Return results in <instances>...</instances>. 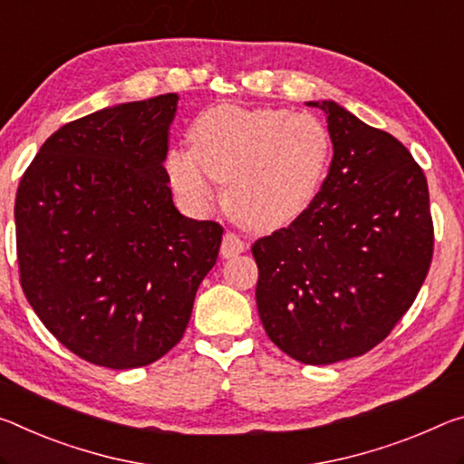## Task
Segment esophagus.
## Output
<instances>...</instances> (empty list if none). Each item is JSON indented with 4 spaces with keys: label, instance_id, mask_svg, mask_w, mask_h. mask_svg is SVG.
<instances>
[{
    "label": "esophagus",
    "instance_id": "1",
    "mask_svg": "<svg viewBox=\"0 0 464 464\" xmlns=\"http://www.w3.org/2000/svg\"><path fill=\"white\" fill-rule=\"evenodd\" d=\"M246 249V244L241 241L235 233H225L223 244H220V256L223 258H233V256H239Z\"/></svg>",
    "mask_w": 464,
    "mask_h": 464
}]
</instances>
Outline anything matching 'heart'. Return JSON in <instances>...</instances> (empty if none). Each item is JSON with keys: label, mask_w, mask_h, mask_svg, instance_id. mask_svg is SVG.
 Segmentation results:
<instances>
[{"label": "heart", "mask_w": 464, "mask_h": 464, "mask_svg": "<svg viewBox=\"0 0 464 464\" xmlns=\"http://www.w3.org/2000/svg\"><path fill=\"white\" fill-rule=\"evenodd\" d=\"M192 150L173 149L167 181L196 215L215 204L212 179L225 183L229 215L249 231L289 225L310 208L326 179L330 134L312 113L215 105L189 126Z\"/></svg>", "instance_id": "heart-1"}]
</instances>
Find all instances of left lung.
<instances>
[{"instance_id": "8db88e82", "label": "left lung", "mask_w": 464, "mask_h": 464, "mask_svg": "<svg viewBox=\"0 0 464 464\" xmlns=\"http://www.w3.org/2000/svg\"><path fill=\"white\" fill-rule=\"evenodd\" d=\"M328 178L310 208L252 246L256 304L270 341L307 365L359 357L391 334L433 254L428 179L388 131L334 101Z\"/></svg>"}]
</instances>
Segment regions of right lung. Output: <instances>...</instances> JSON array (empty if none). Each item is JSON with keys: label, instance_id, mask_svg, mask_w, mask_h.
Instances as JSON below:
<instances>
[{"label": "right lung", "instance_id": "1", "mask_svg": "<svg viewBox=\"0 0 464 464\" xmlns=\"http://www.w3.org/2000/svg\"><path fill=\"white\" fill-rule=\"evenodd\" d=\"M175 92L105 107L47 138L22 175L20 285L88 363L131 370L181 341L223 227L175 208L165 159Z\"/></svg>", "mask_w": 464, "mask_h": 464}]
</instances>
